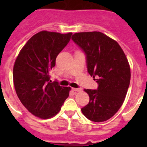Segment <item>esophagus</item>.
Segmentation results:
<instances>
[{
	"mask_svg": "<svg viewBox=\"0 0 147 147\" xmlns=\"http://www.w3.org/2000/svg\"><path fill=\"white\" fill-rule=\"evenodd\" d=\"M72 90H73L74 92H79L82 91V89H81V88H72Z\"/></svg>",
	"mask_w": 147,
	"mask_h": 147,
	"instance_id": "obj_1",
	"label": "esophagus"
}]
</instances>
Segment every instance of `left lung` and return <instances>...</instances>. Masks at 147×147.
<instances>
[{
	"label": "left lung",
	"mask_w": 147,
	"mask_h": 147,
	"mask_svg": "<svg viewBox=\"0 0 147 147\" xmlns=\"http://www.w3.org/2000/svg\"><path fill=\"white\" fill-rule=\"evenodd\" d=\"M71 40L86 55L88 72L96 80V90L85 89L89 103L82 108L88 119L103 122L123 105L130 81V68L120 45L100 32L75 33Z\"/></svg>",
	"instance_id": "8db88e82"
}]
</instances>
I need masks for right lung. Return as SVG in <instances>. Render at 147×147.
Here are the masks:
<instances>
[{"mask_svg": "<svg viewBox=\"0 0 147 147\" xmlns=\"http://www.w3.org/2000/svg\"><path fill=\"white\" fill-rule=\"evenodd\" d=\"M71 33L41 31L33 36L20 52L13 70L19 99L34 116L42 119L59 113L69 95L70 87L52 82L49 74L59 53L69 43Z\"/></svg>", "mask_w": 147, "mask_h": 147, "instance_id": "obj_1", "label": "right lung"}]
</instances>
